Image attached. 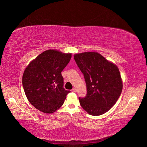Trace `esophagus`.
Wrapping results in <instances>:
<instances>
[{
	"label": "esophagus",
	"mask_w": 147,
	"mask_h": 147,
	"mask_svg": "<svg viewBox=\"0 0 147 147\" xmlns=\"http://www.w3.org/2000/svg\"><path fill=\"white\" fill-rule=\"evenodd\" d=\"M72 91H73V92H76V88H73Z\"/></svg>",
	"instance_id": "obj_1"
}]
</instances>
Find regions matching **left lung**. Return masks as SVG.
Returning a JSON list of instances; mask_svg holds the SVG:
<instances>
[{"label": "left lung", "instance_id": "obj_1", "mask_svg": "<svg viewBox=\"0 0 147 147\" xmlns=\"http://www.w3.org/2000/svg\"><path fill=\"white\" fill-rule=\"evenodd\" d=\"M74 58L86 84V96L79 98L81 107L93 116L105 113L115 104L122 91L118 67L98 53L76 54Z\"/></svg>", "mask_w": 147, "mask_h": 147}]
</instances>
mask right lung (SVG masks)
I'll use <instances>...</instances> for the list:
<instances>
[{
    "instance_id": "obj_1",
    "label": "right lung",
    "mask_w": 147,
    "mask_h": 147,
    "mask_svg": "<svg viewBox=\"0 0 147 147\" xmlns=\"http://www.w3.org/2000/svg\"><path fill=\"white\" fill-rule=\"evenodd\" d=\"M71 54L47 50L26 68L22 86L27 100L39 111L52 113L64 103L70 91L63 88L61 72L69 63Z\"/></svg>"
}]
</instances>
